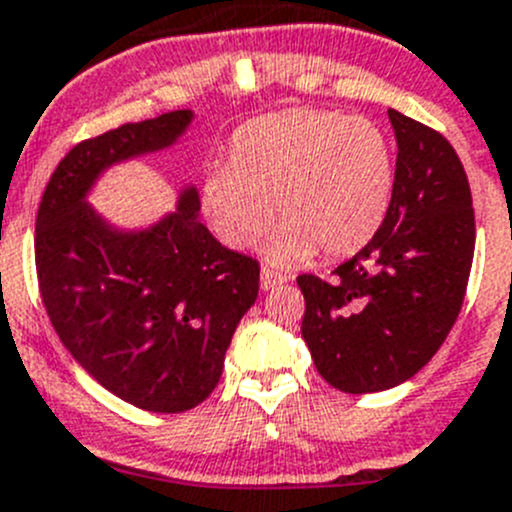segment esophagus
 Instances as JSON below:
<instances>
[{
  "label": "esophagus",
  "mask_w": 512,
  "mask_h": 512,
  "mask_svg": "<svg viewBox=\"0 0 512 512\" xmlns=\"http://www.w3.org/2000/svg\"><path fill=\"white\" fill-rule=\"evenodd\" d=\"M281 283H286V276L278 271H273V268H261V288L263 291H273L276 286H281Z\"/></svg>",
  "instance_id": "obj_1"
}]
</instances>
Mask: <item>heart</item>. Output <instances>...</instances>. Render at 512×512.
I'll return each instance as SVG.
<instances>
[{
  "label": "heart",
  "mask_w": 512,
  "mask_h": 512,
  "mask_svg": "<svg viewBox=\"0 0 512 512\" xmlns=\"http://www.w3.org/2000/svg\"><path fill=\"white\" fill-rule=\"evenodd\" d=\"M393 191V146L376 121L296 106L234 136L229 166L206 171L199 206L211 234L234 251L254 246L276 216L268 258L301 263L316 251L343 258L371 244Z\"/></svg>",
  "instance_id": "heart-1"
}]
</instances>
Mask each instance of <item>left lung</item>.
Here are the masks:
<instances>
[{
	"label": "left lung",
	"instance_id": "obj_1",
	"mask_svg": "<svg viewBox=\"0 0 512 512\" xmlns=\"http://www.w3.org/2000/svg\"><path fill=\"white\" fill-rule=\"evenodd\" d=\"M398 141L386 221L331 281L303 273L301 333L318 373L343 393L416 376L458 318L475 251L468 176L443 134L388 109Z\"/></svg>",
	"mask_w": 512,
	"mask_h": 512
}]
</instances>
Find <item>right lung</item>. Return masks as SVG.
<instances>
[{
	"mask_svg": "<svg viewBox=\"0 0 512 512\" xmlns=\"http://www.w3.org/2000/svg\"><path fill=\"white\" fill-rule=\"evenodd\" d=\"M191 119L169 111L82 141L37 211L34 258L54 331L96 383L151 413H184L211 396L261 268L201 224L194 186L141 231L114 229L86 194L109 166L174 144Z\"/></svg>",
	"mask_w": 512,
	"mask_h": 512,
	"instance_id": "1",
	"label": "right lung"
}]
</instances>
